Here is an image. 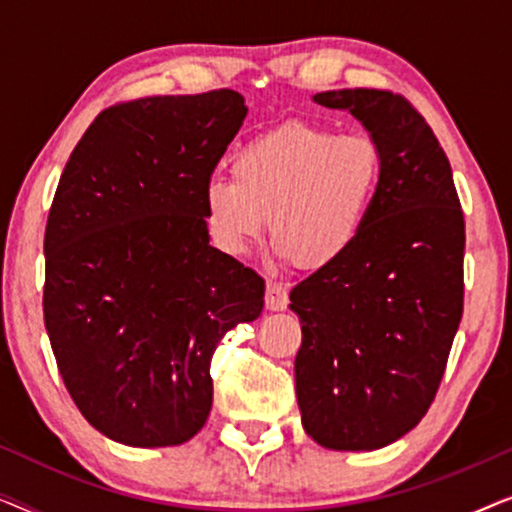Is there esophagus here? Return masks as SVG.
Instances as JSON below:
<instances>
[{"instance_id": "esophagus-1", "label": "esophagus", "mask_w": 512, "mask_h": 512, "mask_svg": "<svg viewBox=\"0 0 512 512\" xmlns=\"http://www.w3.org/2000/svg\"><path fill=\"white\" fill-rule=\"evenodd\" d=\"M289 305V291H286L284 284L275 282V279H268L265 284V307L272 312H282Z\"/></svg>"}]
</instances>
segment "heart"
<instances>
[{
    "mask_svg": "<svg viewBox=\"0 0 512 512\" xmlns=\"http://www.w3.org/2000/svg\"><path fill=\"white\" fill-rule=\"evenodd\" d=\"M384 156L361 132L333 135L291 121L244 142L230 179L202 188V214L216 247L242 256L263 233L300 268H328L352 251L373 221Z\"/></svg>",
    "mask_w": 512,
    "mask_h": 512,
    "instance_id": "heart-1",
    "label": "heart"
}]
</instances>
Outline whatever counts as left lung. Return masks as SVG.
I'll return each mask as SVG.
<instances>
[{
  "instance_id": "left-lung-1",
  "label": "left lung",
  "mask_w": 512,
  "mask_h": 512,
  "mask_svg": "<svg viewBox=\"0 0 512 512\" xmlns=\"http://www.w3.org/2000/svg\"><path fill=\"white\" fill-rule=\"evenodd\" d=\"M312 100L363 125L384 181L359 244L293 286L296 396L314 443L370 452L415 429L443 380L464 310V214L450 160L401 95L345 88Z\"/></svg>"
}]
</instances>
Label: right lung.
Instances as JSON below:
<instances>
[{"label": "right lung", "instance_id": "obj_1", "mask_svg": "<svg viewBox=\"0 0 512 512\" xmlns=\"http://www.w3.org/2000/svg\"><path fill=\"white\" fill-rule=\"evenodd\" d=\"M235 90L102 111L46 223L44 321L69 396L130 447L191 440L214 349L261 317L265 282L209 244L202 188L247 116Z\"/></svg>", "mask_w": 512, "mask_h": 512}]
</instances>
